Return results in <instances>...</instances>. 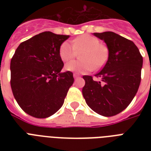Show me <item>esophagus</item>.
Here are the masks:
<instances>
[{"mask_svg": "<svg viewBox=\"0 0 151 151\" xmlns=\"http://www.w3.org/2000/svg\"><path fill=\"white\" fill-rule=\"evenodd\" d=\"M79 76H80V75H79L78 73H73V78H78Z\"/></svg>", "mask_w": 151, "mask_h": 151, "instance_id": "34e87169", "label": "esophagus"}]
</instances>
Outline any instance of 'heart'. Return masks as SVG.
<instances>
[{
  "instance_id": "1",
  "label": "heart",
  "mask_w": 151,
  "mask_h": 151,
  "mask_svg": "<svg viewBox=\"0 0 151 151\" xmlns=\"http://www.w3.org/2000/svg\"><path fill=\"white\" fill-rule=\"evenodd\" d=\"M73 45L69 41H64L59 48V57L64 63L70 61L81 52V60L72 61L66 64V70L85 73L94 70L102 68L107 62L109 51L107 47L102 45L99 40L88 34H83L72 41Z\"/></svg>"
}]
</instances>
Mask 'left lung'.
Instances as JSON below:
<instances>
[{
  "instance_id": "1",
  "label": "left lung",
  "mask_w": 151,
  "mask_h": 151,
  "mask_svg": "<svg viewBox=\"0 0 151 151\" xmlns=\"http://www.w3.org/2000/svg\"><path fill=\"white\" fill-rule=\"evenodd\" d=\"M104 41L109 56L102 70L92 76H83L85 85L82 88L85 102L92 110L104 117L119 114L130 104L138 91L141 81L143 57L130 40L114 32L94 33Z\"/></svg>"
}]
</instances>
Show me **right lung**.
Wrapping results in <instances>:
<instances>
[{
  "mask_svg": "<svg viewBox=\"0 0 151 151\" xmlns=\"http://www.w3.org/2000/svg\"><path fill=\"white\" fill-rule=\"evenodd\" d=\"M69 35L46 31L22 42L11 60V87L19 106L32 117L46 118L61 108L73 83L62 73L59 48Z\"/></svg>",
  "mask_w": 151,
  "mask_h": 151,
  "instance_id": "add662e5",
  "label": "right lung"
}]
</instances>
